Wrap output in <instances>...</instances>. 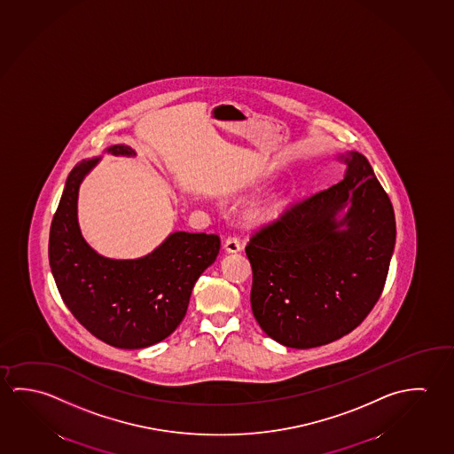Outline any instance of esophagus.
Wrapping results in <instances>:
<instances>
[{
  "label": "esophagus",
  "mask_w": 454,
  "mask_h": 454,
  "mask_svg": "<svg viewBox=\"0 0 454 454\" xmlns=\"http://www.w3.org/2000/svg\"><path fill=\"white\" fill-rule=\"evenodd\" d=\"M224 250L228 253H238L240 252V248H242V246H240V242H239L238 238H228L226 240H224Z\"/></svg>",
  "instance_id": "34e87169"
}]
</instances>
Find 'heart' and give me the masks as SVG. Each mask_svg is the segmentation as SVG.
<instances>
[{
	"label": "heart",
	"mask_w": 454,
	"mask_h": 454,
	"mask_svg": "<svg viewBox=\"0 0 454 454\" xmlns=\"http://www.w3.org/2000/svg\"><path fill=\"white\" fill-rule=\"evenodd\" d=\"M280 208H282L280 198H278V196H272V198H269L266 201L261 202L256 207H253L252 210H250V215H248L250 216V222H253V223H266V222H270L272 218L278 215Z\"/></svg>",
	"instance_id": "1"
}]
</instances>
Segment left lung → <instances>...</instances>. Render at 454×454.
Segmentation results:
<instances>
[{"instance_id": "obj_1", "label": "left lung", "mask_w": 454, "mask_h": 454, "mask_svg": "<svg viewBox=\"0 0 454 454\" xmlns=\"http://www.w3.org/2000/svg\"><path fill=\"white\" fill-rule=\"evenodd\" d=\"M343 179L258 231L246 247L252 310L290 348L351 333L379 301L395 246L393 204L364 155L345 156Z\"/></svg>"}]
</instances>
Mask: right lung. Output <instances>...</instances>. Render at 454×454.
Returning a JSON list of instances; mask_svg holds the SVG:
<instances>
[{
    "mask_svg": "<svg viewBox=\"0 0 454 454\" xmlns=\"http://www.w3.org/2000/svg\"><path fill=\"white\" fill-rule=\"evenodd\" d=\"M105 153L137 155L123 144ZM99 161L101 156L82 160L67 176L51 226V269L61 299L87 331L117 348H145L184 320L194 283L215 262L220 238L176 231L141 258L99 254L83 239L77 218L79 190Z\"/></svg>",
    "mask_w": 454,
    "mask_h": 454,
    "instance_id": "obj_1",
    "label": "right lung"
}]
</instances>
